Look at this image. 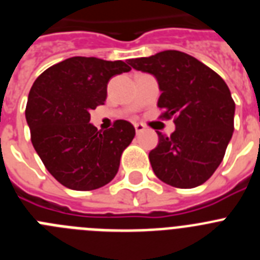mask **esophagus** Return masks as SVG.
Masks as SVG:
<instances>
[{"label":"esophagus","instance_id":"obj_1","mask_svg":"<svg viewBox=\"0 0 260 260\" xmlns=\"http://www.w3.org/2000/svg\"><path fill=\"white\" fill-rule=\"evenodd\" d=\"M134 127H135V132H137L138 134H139V133L144 132V128H146V126L142 125V123H135Z\"/></svg>","mask_w":260,"mask_h":260}]
</instances>
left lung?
Masks as SVG:
<instances>
[{"mask_svg":"<svg viewBox=\"0 0 260 260\" xmlns=\"http://www.w3.org/2000/svg\"><path fill=\"white\" fill-rule=\"evenodd\" d=\"M135 70L157 79L161 118L174 117L171 137L157 133L150 152L151 167L168 185L191 189L210 178L222 161L234 130L231 91L217 73L190 54L164 50L155 56L128 59Z\"/></svg>","mask_w":260,"mask_h":260,"instance_id":"obj_1","label":"left lung"}]
</instances>
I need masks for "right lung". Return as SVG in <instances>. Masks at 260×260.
<instances>
[{
    "mask_svg": "<svg viewBox=\"0 0 260 260\" xmlns=\"http://www.w3.org/2000/svg\"><path fill=\"white\" fill-rule=\"evenodd\" d=\"M132 70L123 61L71 57L40 74L26 107L31 142L61 185L89 191L109 183L118 172L134 126L117 119L105 132L89 123V110L103 105L112 77Z\"/></svg>",
    "mask_w": 260,
    "mask_h": 260,
    "instance_id": "obj_1",
    "label": "right lung"
}]
</instances>
